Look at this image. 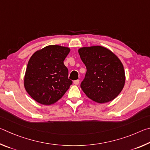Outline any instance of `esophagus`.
Segmentation results:
<instances>
[{
  "mask_svg": "<svg viewBox=\"0 0 150 150\" xmlns=\"http://www.w3.org/2000/svg\"><path fill=\"white\" fill-rule=\"evenodd\" d=\"M73 84H74L75 85H78L79 84V80H75L73 81Z\"/></svg>",
  "mask_w": 150,
  "mask_h": 150,
  "instance_id": "esophagus-1",
  "label": "esophagus"
}]
</instances>
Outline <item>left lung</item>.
<instances>
[{
  "label": "left lung",
  "instance_id": "left-lung-1",
  "mask_svg": "<svg viewBox=\"0 0 150 150\" xmlns=\"http://www.w3.org/2000/svg\"><path fill=\"white\" fill-rule=\"evenodd\" d=\"M78 52L87 67L85 78L81 85L83 92L98 103L115 99L125 84V71L120 59L100 45L82 47Z\"/></svg>",
  "mask_w": 150,
  "mask_h": 150
}]
</instances>
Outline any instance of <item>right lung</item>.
<instances>
[{"mask_svg":"<svg viewBox=\"0 0 150 150\" xmlns=\"http://www.w3.org/2000/svg\"><path fill=\"white\" fill-rule=\"evenodd\" d=\"M70 48L50 45L34 53L28 63L24 78V88L40 104L51 105L57 102L72 84L63 61Z\"/></svg>","mask_w":150,"mask_h":150,"instance_id":"right-lung-1","label":"right lung"}]
</instances>
